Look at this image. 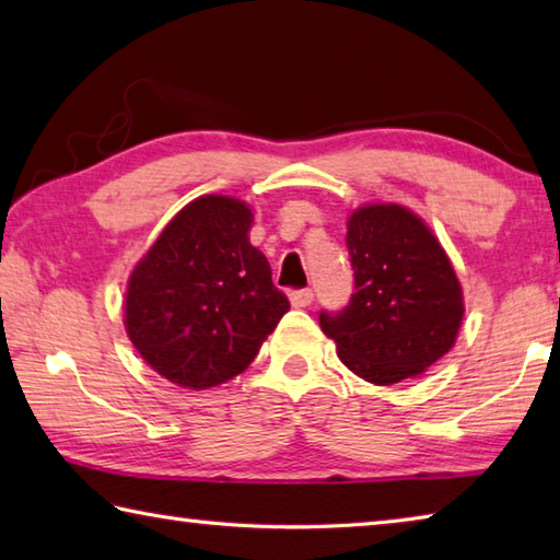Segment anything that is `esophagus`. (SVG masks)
<instances>
[{
  "instance_id": "1",
  "label": "esophagus",
  "mask_w": 560,
  "mask_h": 560,
  "mask_svg": "<svg viewBox=\"0 0 560 560\" xmlns=\"http://www.w3.org/2000/svg\"><path fill=\"white\" fill-rule=\"evenodd\" d=\"M313 289H296V291H289V301L293 303L296 308H306L313 303Z\"/></svg>"
}]
</instances>
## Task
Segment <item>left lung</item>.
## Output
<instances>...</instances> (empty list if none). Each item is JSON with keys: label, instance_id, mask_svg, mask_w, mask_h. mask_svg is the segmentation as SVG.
I'll return each instance as SVG.
<instances>
[{"label": "left lung", "instance_id": "obj_1", "mask_svg": "<svg viewBox=\"0 0 560 560\" xmlns=\"http://www.w3.org/2000/svg\"><path fill=\"white\" fill-rule=\"evenodd\" d=\"M348 252L354 293L318 315L340 360L382 386L429 370L463 320L460 283L439 240L401 206H368L348 222Z\"/></svg>", "mask_w": 560, "mask_h": 560}]
</instances>
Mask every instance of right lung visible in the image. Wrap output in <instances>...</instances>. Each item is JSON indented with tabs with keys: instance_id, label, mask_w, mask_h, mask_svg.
Wrapping results in <instances>:
<instances>
[{
	"instance_id": "add662e5",
	"label": "right lung",
	"mask_w": 560,
	"mask_h": 560,
	"mask_svg": "<svg viewBox=\"0 0 560 560\" xmlns=\"http://www.w3.org/2000/svg\"><path fill=\"white\" fill-rule=\"evenodd\" d=\"M252 210L235 198L192 200L129 279L125 325L161 377L208 389L245 372L289 299L249 245Z\"/></svg>"
}]
</instances>
